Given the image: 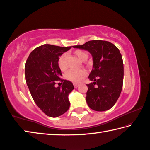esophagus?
I'll list each match as a JSON object with an SVG mask.
<instances>
[{
    "label": "esophagus",
    "mask_w": 150,
    "mask_h": 150,
    "mask_svg": "<svg viewBox=\"0 0 150 150\" xmlns=\"http://www.w3.org/2000/svg\"><path fill=\"white\" fill-rule=\"evenodd\" d=\"M73 85H74L75 88H77V87L79 86V84H78V83H73Z\"/></svg>",
    "instance_id": "esophagus-1"
}]
</instances>
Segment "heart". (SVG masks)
<instances>
[{
	"label": "heart",
	"mask_w": 150,
	"mask_h": 150,
	"mask_svg": "<svg viewBox=\"0 0 150 150\" xmlns=\"http://www.w3.org/2000/svg\"><path fill=\"white\" fill-rule=\"evenodd\" d=\"M81 61L84 62V60L88 58V54L85 51L83 50H76L75 52ZM66 58L67 55L66 54H63L62 55L59 56L58 61V65L59 69L64 71L66 68ZM86 75V71L84 69H79V70H75V69H70L66 72L65 77L68 81H71L73 83H79L82 81L84 77Z\"/></svg>",
	"instance_id": "1"
}]
</instances>
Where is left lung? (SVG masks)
<instances>
[{"label":"left lung","instance_id":"1","mask_svg":"<svg viewBox=\"0 0 150 150\" xmlns=\"http://www.w3.org/2000/svg\"><path fill=\"white\" fill-rule=\"evenodd\" d=\"M73 47L88 50L93 58V68L88 78L94 83L86 84L87 104L94 111L110 110L120 96L123 83V62L118 48L101 40H90Z\"/></svg>","mask_w":150,"mask_h":150}]
</instances>
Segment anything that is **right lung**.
<instances>
[{"label":"right lung","instance_id":"1","mask_svg":"<svg viewBox=\"0 0 150 150\" xmlns=\"http://www.w3.org/2000/svg\"><path fill=\"white\" fill-rule=\"evenodd\" d=\"M71 48L43 45L34 49L25 66V79L33 99L42 112L56 117L69 110L68 95L74 89L73 83L61 78L59 57ZM57 81L63 83L55 87Z\"/></svg>","mask_w":150,"mask_h":150}]
</instances>
